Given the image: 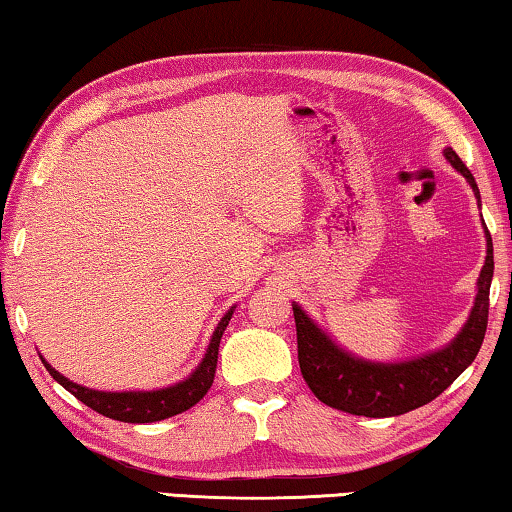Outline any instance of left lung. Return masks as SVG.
<instances>
[{"instance_id": "obj_1", "label": "left lung", "mask_w": 512, "mask_h": 512, "mask_svg": "<svg viewBox=\"0 0 512 512\" xmlns=\"http://www.w3.org/2000/svg\"><path fill=\"white\" fill-rule=\"evenodd\" d=\"M444 156L474 190L478 207L480 193L474 174L451 147ZM485 225V223H483ZM487 255L476 282V301L460 333L437 352L398 363H377L358 358L342 349L329 333L319 329L315 319L305 315L299 303H292L299 342V365L305 384L324 404L354 416L386 418L423 407L446 391L464 370L474 363L487 331L490 285L494 276L492 236L485 227Z\"/></svg>"}]
</instances>
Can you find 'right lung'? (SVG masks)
I'll return each instance as SVG.
<instances>
[{"label": "right lung", "mask_w": 512, "mask_h": 512, "mask_svg": "<svg viewBox=\"0 0 512 512\" xmlns=\"http://www.w3.org/2000/svg\"><path fill=\"white\" fill-rule=\"evenodd\" d=\"M234 308L236 305H232V308L225 312L216 329H213L207 352H204L202 361L197 363V368L190 372L186 379H181L172 386L156 388V391H96V388L80 386L75 384V381L66 379L64 375H59L43 356L41 361L57 384L64 386L68 393L75 395L80 402H85L87 407L98 411V414L124 423H156L195 407V404L207 395L213 384V377H216L220 338H223L227 324H230Z\"/></svg>", "instance_id": "add662e5"}]
</instances>
